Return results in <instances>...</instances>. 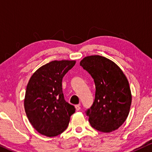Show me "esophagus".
<instances>
[{
  "label": "esophagus",
  "mask_w": 152,
  "mask_h": 152,
  "mask_svg": "<svg viewBox=\"0 0 152 152\" xmlns=\"http://www.w3.org/2000/svg\"><path fill=\"white\" fill-rule=\"evenodd\" d=\"M75 109H76V111H80V106L79 104L75 105Z\"/></svg>",
  "instance_id": "1"
}]
</instances>
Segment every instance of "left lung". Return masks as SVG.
Here are the masks:
<instances>
[{"label":"left lung","mask_w":152,"mask_h":152,"mask_svg":"<svg viewBox=\"0 0 152 152\" xmlns=\"http://www.w3.org/2000/svg\"><path fill=\"white\" fill-rule=\"evenodd\" d=\"M80 66L94 80L95 96L86 111L91 126L109 133L125 122L132 104L129 84L122 70L113 61L99 55L84 57Z\"/></svg>","instance_id":"obj_1"}]
</instances>
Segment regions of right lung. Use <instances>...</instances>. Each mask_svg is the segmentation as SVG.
<instances>
[{
  "mask_svg": "<svg viewBox=\"0 0 152 152\" xmlns=\"http://www.w3.org/2000/svg\"><path fill=\"white\" fill-rule=\"evenodd\" d=\"M75 61H53L39 68L27 85L24 107L29 121L41 134L57 136L67 129L75 108L64 99L62 79Z\"/></svg>",
  "mask_w": 152,
  "mask_h": 152,
  "instance_id": "add662e5",
  "label": "right lung"
}]
</instances>
